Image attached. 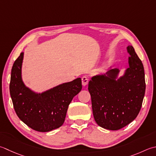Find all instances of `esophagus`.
I'll list each match as a JSON object with an SVG mask.
<instances>
[{"instance_id": "34e87169", "label": "esophagus", "mask_w": 156, "mask_h": 156, "mask_svg": "<svg viewBox=\"0 0 156 156\" xmlns=\"http://www.w3.org/2000/svg\"><path fill=\"white\" fill-rule=\"evenodd\" d=\"M88 82V78L87 76H83L82 78V84L83 86H86Z\"/></svg>"}]
</instances>
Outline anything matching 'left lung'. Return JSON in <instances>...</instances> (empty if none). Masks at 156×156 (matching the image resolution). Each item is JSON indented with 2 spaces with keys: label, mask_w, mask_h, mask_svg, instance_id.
Listing matches in <instances>:
<instances>
[{
  "label": "left lung",
  "mask_w": 156,
  "mask_h": 156,
  "mask_svg": "<svg viewBox=\"0 0 156 156\" xmlns=\"http://www.w3.org/2000/svg\"><path fill=\"white\" fill-rule=\"evenodd\" d=\"M129 68L119 78L120 70L109 69L88 82L94 120L103 129L117 130L133 122L141 108L145 92L144 68L133 46H128Z\"/></svg>",
  "instance_id": "1"
}]
</instances>
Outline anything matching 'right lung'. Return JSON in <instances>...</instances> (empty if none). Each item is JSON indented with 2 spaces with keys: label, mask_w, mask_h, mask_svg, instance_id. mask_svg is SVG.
<instances>
[{
  "label": "right lung",
  "mask_w": 156,
  "mask_h": 156,
  "mask_svg": "<svg viewBox=\"0 0 156 156\" xmlns=\"http://www.w3.org/2000/svg\"><path fill=\"white\" fill-rule=\"evenodd\" d=\"M23 53L12 67L9 85L11 97L17 116L27 126L39 132H48L62 126L72 99L82 89L78 78L42 93L26 87L21 78Z\"/></svg>",
  "instance_id": "1"
}]
</instances>
